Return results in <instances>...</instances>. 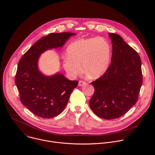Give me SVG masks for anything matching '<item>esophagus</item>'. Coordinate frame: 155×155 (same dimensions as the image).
Listing matches in <instances>:
<instances>
[{
    "label": "esophagus",
    "mask_w": 155,
    "mask_h": 155,
    "mask_svg": "<svg viewBox=\"0 0 155 155\" xmlns=\"http://www.w3.org/2000/svg\"><path fill=\"white\" fill-rule=\"evenodd\" d=\"M85 84H86V83L85 81H84L80 80L78 82V86H83V85H85Z\"/></svg>",
    "instance_id": "1"
}]
</instances>
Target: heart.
<instances>
[{"mask_svg":"<svg viewBox=\"0 0 155 155\" xmlns=\"http://www.w3.org/2000/svg\"><path fill=\"white\" fill-rule=\"evenodd\" d=\"M112 48L109 42L99 37L78 39L71 43L66 50L62 66L70 77L74 78L81 71L91 77L103 75L108 69L111 59Z\"/></svg>","mask_w":155,"mask_h":155,"instance_id":"heart-1","label":"heart"}]
</instances>
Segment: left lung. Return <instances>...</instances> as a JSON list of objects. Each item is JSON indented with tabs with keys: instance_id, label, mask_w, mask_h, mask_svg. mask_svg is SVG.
Listing matches in <instances>:
<instances>
[{
	"instance_id": "1",
	"label": "left lung",
	"mask_w": 155,
	"mask_h": 155,
	"mask_svg": "<svg viewBox=\"0 0 155 155\" xmlns=\"http://www.w3.org/2000/svg\"><path fill=\"white\" fill-rule=\"evenodd\" d=\"M111 64L105 74L93 81L94 93L90 107L99 117L113 120L124 115L137 101L142 83L141 59L123 38L114 33Z\"/></svg>"
}]
</instances>
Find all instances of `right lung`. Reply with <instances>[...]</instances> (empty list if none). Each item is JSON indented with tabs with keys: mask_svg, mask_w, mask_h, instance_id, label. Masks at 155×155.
<instances>
[{
	"mask_svg": "<svg viewBox=\"0 0 155 155\" xmlns=\"http://www.w3.org/2000/svg\"><path fill=\"white\" fill-rule=\"evenodd\" d=\"M74 33H51L41 37L19 61L15 84L20 101L35 115L55 117L62 112L78 81L69 80L59 72L45 76L38 70L40 54L48 50L62 47Z\"/></svg>",
	"mask_w": 155,
	"mask_h": 155,
	"instance_id": "1",
	"label": "right lung"
}]
</instances>
